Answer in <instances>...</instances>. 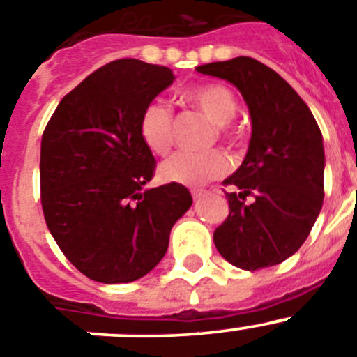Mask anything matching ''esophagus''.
Segmentation results:
<instances>
[{"mask_svg": "<svg viewBox=\"0 0 357 357\" xmlns=\"http://www.w3.org/2000/svg\"><path fill=\"white\" fill-rule=\"evenodd\" d=\"M204 194H206L204 190H199V188L192 190V197H194V201H197V199H201Z\"/></svg>", "mask_w": 357, "mask_h": 357, "instance_id": "esophagus-1", "label": "esophagus"}]
</instances>
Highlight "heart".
Returning <instances> with one entry per match:
<instances>
[{"mask_svg": "<svg viewBox=\"0 0 357 357\" xmlns=\"http://www.w3.org/2000/svg\"><path fill=\"white\" fill-rule=\"evenodd\" d=\"M192 105L201 109L224 135L227 125L238 111L234 95L218 84L192 88L185 93ZM139 135L146 148L155 155H165L172 146V112L165 103L153 100L142 109L139 118ZM231 171V158L220 149L208 151H178L160 165V178L167 183L185 186H201L222 178Z\"/></svg>", "mask_w": 357, "mask_h": 357, "instance_id": "b5f03b06", "label": "heart"}]
</instances>
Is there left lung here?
I'll use <instances>...</instances> for the list:
<instances>
[{
  "label": "left lung",
  "mask_w": 357,
  "mask_h": 357,
  "mask_svg": "<svg viewBox=\"0 0 357 357\" xmlns=\"http://www.w3.org/2000/svg\"><path fill=\"white\" fill-rule=\"evenodd\" d=\"M197 72L234 84L252 118L245 160L224 181L239 192L227 194L231 211L213 234L216 250L246 271L280 264L308 238L324 201L317 121L291 84L257 59L239 56Z\"/></svg>",
  "instance_id": "left-lung-1"
}]
</instances>
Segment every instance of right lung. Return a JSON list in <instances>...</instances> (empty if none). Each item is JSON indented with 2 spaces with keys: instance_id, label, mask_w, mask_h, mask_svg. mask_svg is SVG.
Returning a JSON list of instances; mask_svg holds the SVG:
<instances>
[{
  "instance_id": "add662e5",
  "label": "right lung",
  "mask_w": 357,
  "mask_h": 357,
  "mask_svg": "<svg viewBox=\"0 0 357 357\" xmlns=\"http://www.w3.org/2000/svg\"><path fill=\"white\" fill-rule=\"evenodd\" d=\"M174 79L167 66L118 59L63 96L45 126V224L65 257L95 282L128 284L148 275L192 206L183 185L144 190L155 156L139 135V118Z\"/></svg>"
}]
</instances>
